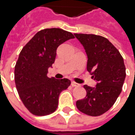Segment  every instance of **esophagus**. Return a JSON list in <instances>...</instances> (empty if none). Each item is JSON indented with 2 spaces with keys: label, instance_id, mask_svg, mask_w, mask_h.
Returning a JSON list of instances; mask_svg holds the SVG:
<instances>
[{
  "label": "esophagus",
  "instance_id": "esophagus-1",
  "mask_svg": "<svg viewBox=\"0 0 135 135\" xmlns=\"http://www.w3.org/2000/svg\"><path fill=\"white\" fill-rule=\"evenodd\" d=\"M71 85L72 87H79V86H80V85H79V84H78V83H76L75 82H71Z\"/></svg>",
  "mask_w": 135,
  "mask_h": 135
}]
</instances>
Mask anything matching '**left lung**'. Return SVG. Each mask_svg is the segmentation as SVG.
I'll return each mask as SVG.
<instances>
[{
	"instance_id": "obj_1",
	"label": "left lung",
	"mask_w": 135,
	"mask_h": 135,
	"mask_svg": "<svg viewBox=\"0 0 135 135\" xmlns=\"http://www.w3.org/2000/svg\"><path fill=\"white\" fill-rule=\"evenodd\" d=\"M74 35L87 53V70L97 82L95 88L84 85L87 95L76 101V108L89 116H100L113 106L122 92L126 77L124 59L104 37L92 34Z\"/></svg>"
}]
</instances>
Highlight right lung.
Wrapping results in <instances>:
<instances>
[{
    "mask_svg": "<svg viewBox=\"0 0 135 135\" xmlns=\"http://www.w3.org/2000/svg\"><path fill=\"white\" fill-rule=\"evenodd\" d=\"M74 38L73 34L59 28L40 30L20 52L14 69L16 90L25 107L35 116H46L58 107L59 97L71 81L47 76L59 45Z\"/></svg>",
    "mask_w": 135,
    "mask_h": 135,
    "instance_id": "obj_1",
    "label": "right lung"
}]
</instances>
